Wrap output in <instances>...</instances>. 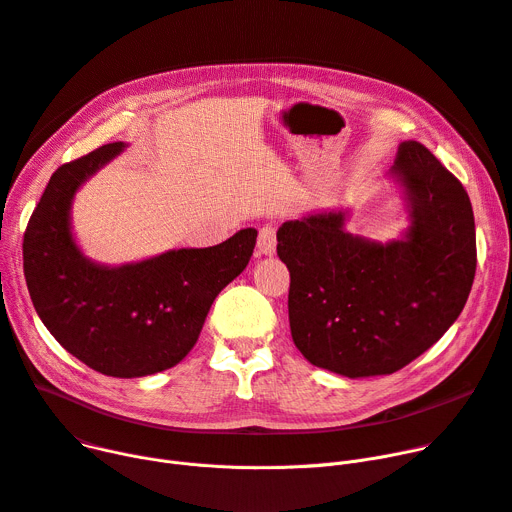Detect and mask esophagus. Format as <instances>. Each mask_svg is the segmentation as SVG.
<instances>
[{
	"instance_id": "34e87169",
	"label": "esophagus",
	"mask_w": 512,
	"mask_h": 512,
	"mask_svg": "<svg viewBox=\"0 0 512 512\" xmlns=\"http://www.w3.org/2000/svg\"><path fill=\"white\" fill-rule=\"evenodd\" d=\"M276 230L271 226H263L259 230V238H257V253L263 257H271L276 255Z\"/></svg>"
}]
</instances>
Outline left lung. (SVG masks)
Listing matches in <instances>:
<instances>
[{
  "mask_svg": "<svg viewBox=\"0 0 512 512\" xmlns=\"http://www.w3.org/2000/svg\"><path fill=\"white\" fill-rule=\"evenodd\" d=\"M387 181L407 226L391 241L352 234L350 208L278 228L290 271L288 317L311 364L350 379L391 374L457 321L475 276V222L463 185L418 142H403Z\"/></svg>",
  "mask_w": 512,
  "mask_h": 512,
  "instance_id": "obj_1",
  "label": "left lung"
}]
</instances>
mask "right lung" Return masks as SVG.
<instances>
[{
    "label": "right lung",
    "instance_id": "right-lung-1",
    "mask_svg": "<svg viewBox=\"0 0 512 512\" xmlns=\"http://www.w3.org/2000/svg\"><path fill=\"white\" fill-rule=\"evenodd\" d=\"M125 148L113 142L59 166L30 216L22 251L34 311L57 342L96 372L138 379L191 352L212 302L247 267L257 230L121 265L90 259L74 234V197Z\"/></svg>",
    "mask_w": 512,
    "mask_h": 512
}]
</instances>
